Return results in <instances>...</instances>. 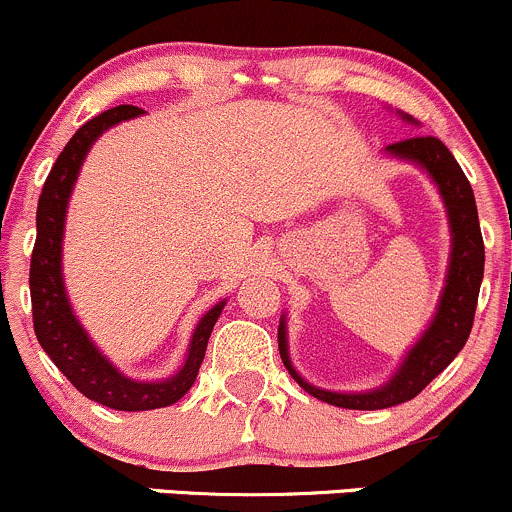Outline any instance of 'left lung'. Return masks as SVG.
<instances>
[{
	"label": "left lung",
	"instance_id": "left-lung-1",
	"mask_svg": "<svg viewBox=\"0 0 512 512\" xmlns=\"http://www.w3.org/2000/svg\"><path fill=\"white\" fill-rule=\"evenodd\" d=\"M407 120H412V117H407ZM387 152L424 166L429 176L437 181L441 198L446 203V213H449L451 235H454L451 262L437 316L424 331V336L414 343L412 351L407 353L405 363L397 370L395 378L380 390L343 395V392L319 390V387L301 380L297 370L292 368V360H289L284 321L279 324V355H282V363L287 365L289 375L316 400L346 407V410H385V407H395L400 402L412 400L456 358V353L469 341L478 292H481L483 262H486L473 188L461 171L459 161L446 149V144L432 134H417V137L390 144Z\"/></svg>",
	"mask_w": 512,
	"mask_h": 512
}]
</instances>
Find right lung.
<instances>
[{
	"label": "right lung",
	"instance_id": "add662e5",
	"mask_svg": "<svg viewBox=\"0 0 512 512\" xmlns=\"http://www.w3.org/2000/svg\"><path fill=\"white\" fill-rule=\"evenodd\" d=\"M142 112L144 110L134 105L105 110L102 115L85 122L73 134L71 142L63 147L51 174L46 176V184L41 188L39 208H36V242L29 270L31 314H34V331L41 348L56 363V368L71 380L75 390L83 392L88 400L122 412L169 407L191 390V385L196 383L198 368L203 363V355H206L208 338H211L215 321L225 306V301H220L198 321L184 368L174 378L161 380V383H137V380H129L122 373H117V368L107 363L105 355L93 346L88 333L80 328L78 319L73 316L61 277V240L68 196H71L75 176H78L90 144L107 127L142 115Z\"/></svg>",
	"mask_w": 512,
	"mask_h": 512
}]
</instances>
